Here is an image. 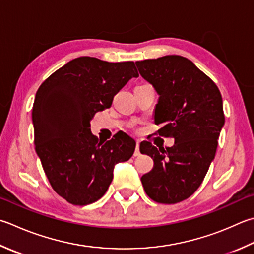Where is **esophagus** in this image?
I'll list each match as a JSON object with an SVG mask.
<instances>
[{"mask_svg": "<svg viewBox=\"0 0 254 254\" xmlns=\"http://www.w3.org/2000/svg\"><path fill=\"white\" fill-rule=\"evenodd\" d=\"M139 145H140V141L137 140V143H136V150H135V154H133V156L137 157L140 155V150H139Z\"/></svg>", "mask_w": 254, "mask_h": 254, "instance_id": "esophagus-1", "label": "esophagus"}]
</instances>
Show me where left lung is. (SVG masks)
<instances>
[{"instance_id":"8db88e82","label":"left lung","mask_w":254,"mask_h":254,"mask_svg":"<svg viewBox=\"0 0 254 254\" xmlns=\"http://www.w3.org/2000/svg\"><path fill=\"white\" fill-rule=\"evenodd\" d=\"M136 65L159 96L155 124L162 127L158 133L175 139L166 149L149 141L140 143V151L154 160V168L141 177V184L156 202H180L199 188L216 156L224 125L221 94L186 57L167 55Z\"/></svg>"}]
</instances>
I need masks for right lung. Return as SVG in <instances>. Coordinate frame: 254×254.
<instances>
[{"mask_svg": "<svg viewBox=\"0 0 254 254\" xmlns=\"http://www.w3.org/2000/svg\"><path fill=\"white\" fill-rule=\"evenodd\" d=\"M138 76L133 62L82 56L38 88L32 111L35 150L52 188L67 202L97 201L112 183L115 165L132 156L136 141L131 137L116 133L112 140L100 141L90 131V121Z\"/></svg>", "mask_w": 254, "mask_h": 254, "instance_id": "add662e5", "label": "right lung"}]
</instances>
